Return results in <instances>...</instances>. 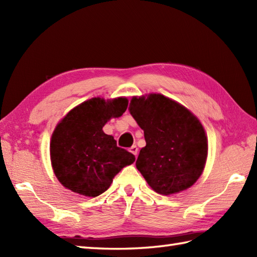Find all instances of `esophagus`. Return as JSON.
<instances>
[{
	"mask_svg": "<svg viewBox=\"0 0 257 257\" xmlns=\"http://www.w3.org/2000/svg\"><path fill=\"white\" fill-rule=\"evenodd\" d=\"M130 152H132V154H134L136 157H137L138 156L137 146H132V147H130Z\"/></svg>",
	"mask_w": 257,
	"mask_h": 257,
	"instance_id": "34e87169",
	"label": "esophagus"
}]
</instances>
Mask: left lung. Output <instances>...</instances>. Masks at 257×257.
<instances>
[{
	"mask_svg": "<svg viewBox=\"0 0 257 257\" xmlns=\"http://www.w3.org/2000/svg\"><path fill=\"white\" fill-rule=\"evenodd\" d=\"M129 111L145 134L146 147L136 166L150 187L170 195L193 185L207 156L206 136L199 120L160 94L134 97Z\"/></svg>",
	"mask_w": 257,
	"mask_h": 257,
	"instance_id": "1",
	"label": "left lung"
}]
</instances>
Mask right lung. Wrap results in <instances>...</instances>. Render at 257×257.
Listing matches in <instances>:
<instances>
[{"instance_id":"1","label":"right lung","mask_w":257,"mask_h":257,"mask_svg":"<svg viewBox=\"0 0 257 257\" xmlns=\"http://www.w3.org/2000/svg\"><path fill=\"white\" fill-rule=\"evenodd\" d=\"M128 100L92 98L70 110L57 124L51 141V159L55 176L65 188L85 196L100 195L114 176L136 158L119 148L102 127L111 117L125 111Z\"/></svg>"}]
</instances>
